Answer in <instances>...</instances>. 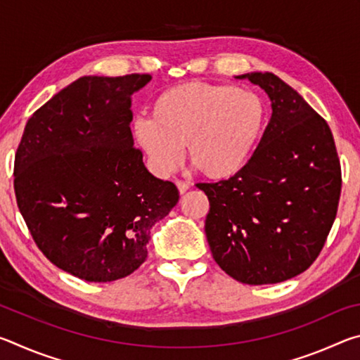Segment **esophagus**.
Listing matches in <instances>:
<instances>
[{"instance_id":"34e87169","label":"esophagus","mask_w":360,"mask_h":360,"mask_svg":"<svg viewBox=\"0 0 360 360\" xmlns=\"http://www.w3.org/2000/svg\"><path fill=\"white\" fill-rule=\"evenodd\" d=\"M174 184H176V187H178V191H179V193H181V195L187 192V188H188V182H186V181H181V179H176V181H174Z\"/></svg>"}]
</instances>
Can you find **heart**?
I'll use <instances>...</instances> for the list:
<instances>
[{"mask_svg":"<svg viewBox=\"0 0 360 360\" xmlns=\"http://www.w3.org/2000/svg\"><path fill=\"white\" fill-rule=\"evenodd\" d=\"M266 122L268 105L255 90L187 82L158 95L152 117H136L131 133L158 172H172L186 146L198 173L227 179L251 160Z\"/></svg>","mask_w":360,"mask_h":360,"instance_id":"obj_1","label":"heart"}]
</instances>
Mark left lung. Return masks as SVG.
Wrapping results in <instances>:
<instances>
[{
  "mask_svg": "<svg viewBox=\"0 0 360 360\" xmlns=\"http://www.w3.org/2000/svg\"><path fill=\"white\" fill-rule=\"evenodd\" d=\"M271 100V119L240 173L198 182L210 200L205 231L216 264L260 285L300 275L318 259L337 216L341 167L327 122L273 72L238 76Z\"/></svg>",
  "mask_w": 360,
  "mask_h": 360,
  "instance_id": "obj_1",
  "label": "left lung"
}]
</instances>
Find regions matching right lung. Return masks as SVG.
Here are the masks:
<instances>
[{
    "mask_svg": "<svg viewBox=\"0 0 360 360\" xmlns=\"http://www.w3.org/2000/svg\"><path fill=\"white\" fill-rule=\"evenodd\" d=\"M149 75L84 76L30 117L14 160L17 206L53 265L89 283L131 275L179 200L133 146L131 95Z\"/></svg>",
    "mask_w": 360,
    "mask_h": 360,
    "instance_id": "obj_1",
    "label": "right lung"
}]
</instances>
